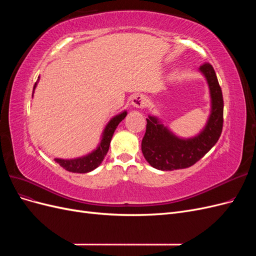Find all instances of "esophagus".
I'll list each match as a JSON object with an SVG mask.
<instances>
[{"mask_svg": "<svg viewBox=\"0 0 256 256\" xmlns=\"http://www.w3.org/2000/svg\"><path fill=\"white\" fill-rule=\"evenodd\" d=\"M131 104L136 108H143L145 106V97L143 95H136L131 100Z\"/></svg>", "mask_w": 256, "mask_h": 256, "instance_id": "esophagus-1", "label": "esophagus"}]
</instances>
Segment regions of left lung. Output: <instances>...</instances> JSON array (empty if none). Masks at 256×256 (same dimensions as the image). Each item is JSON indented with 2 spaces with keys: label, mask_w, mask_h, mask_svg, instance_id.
<instances>
[{
  "label": "left lung",
  "mask_w": 256,
  "mask_h": 256,
  "mask_svg": "<svg viewBox=\"0 0 256 256\" xmlns=\"http://www.w3.org/2000/svg\"><path fill=\"white\" fill-rule=\"evenodd\" d=\"M207 80L212 97V112L205 128L198 136L180 138L157 118H146V131L142 140V152L146 161L161 171H173L193 166L218 142L223 127V96L214 67L209 63L200 66Z\"/></svg>",
  "instance_id": "8db88e82"
}]
</instances>
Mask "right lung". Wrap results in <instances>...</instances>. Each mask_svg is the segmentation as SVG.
Instances as JSON below:
<instances>
[{
	"mask_svg": "<svg viewBox=\"0 0 256 256\" xmlns=\"http://www.w3.org/2000/svg\"><path fill=\"white\" fill-rule=\"evenodd\" d=\"M36 84L34 85V90L36 88ZM127 112H122L118 115H116L113 118L109 124H108L104 134H102V140L100 142L97 150H95L92 152L86 154V156L76 158V159H70V160H65V159H56L58 164L64 168L66 171L72 172V173H88L95 170L97 166H100L102 160L104 159L106 154L109 150L110 143L112 140V136L116 127L118 126V124L126 118Z\"/></svg>",
	"mask_w": 256,
	"mask_h": 256,
	"instance_id": "1",
	"label": "right lung"
}]
</instances>
